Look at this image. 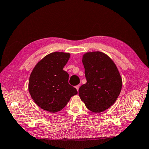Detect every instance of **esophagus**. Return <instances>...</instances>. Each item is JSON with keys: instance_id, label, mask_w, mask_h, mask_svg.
I'll list each match as a JSON object with an SVG mask.
<instances>
[{"instance_id": "esophagus-1", "label": "esophagus", "mask_w": 149, "mask_h": 149, "mask_svg": "<svg viewBox=\"0 0 149 149\" xmlns=\"http://www.w3.org/2000/svg\"><path fill=\"white\" fill-rule=\"evenodd\" d=\"M79 87H80V85H79H79H77V86H75V88H76V89H77V91H79Z\"/></svg>"}]
</instances>
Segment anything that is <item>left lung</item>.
Segmentation results:
<instances>
[{
    "label": "left lung",
    "instance_id": "obj_1",
    "mask_svg": "<svg viewBox=\"0 0 149 149\" xmlns=\"http://www.w3.org/2000/svg\"><path fill=\"white\" fill-rule=\"evenodd\" d=\"M86 83L79 89V95L87 108L95 113L108 109L115 102L122 90V81L116 66L101 52L83 55Z\"/></svg>",
    "mask_w": 149,
    "mask_h": 149
}]
</instances>
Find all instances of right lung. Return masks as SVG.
Listing matches in <instances>:
<instances>
[{"label":"right lung","mask_w":149,"mask_h":149,"mask_svg":"<svg viewBox=\"0 0 149 149\" xmlns=\"http://www.w3.org/2000/svg\"><path fill=\"white\" fill-rule=\"evenodd\" d=\"M69 53H50L37 63L31 72L29 91L35 103L47 111L63 109L77 91L68 83L69 75L63 67L70 58Z\"/></svg>","instance_id":"obj_1"}]
</instances>
